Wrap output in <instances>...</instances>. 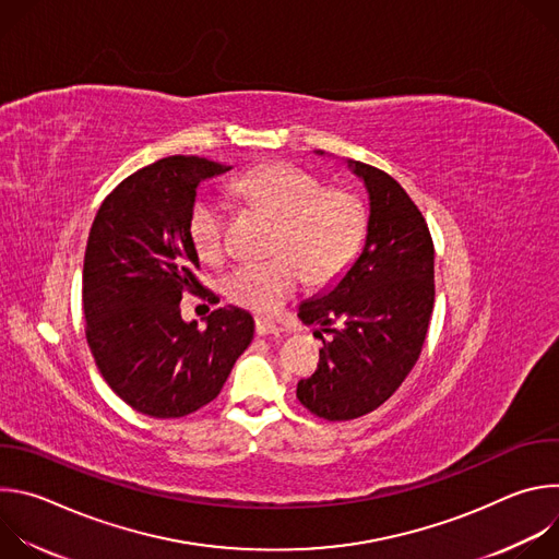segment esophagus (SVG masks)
Listing matches in <instances>:
<instances>
[{
  "mask_svg": "<svg viewBox=\"0 0 559 559\" xmlns=\"http://www.w3.org/2000/svg\"><path fill=\"white\" fill-rule=\"evenodd\" d=\"M257 334L259 336H278V334H283V328L274 321H267V318H257Z\"/></svg>",
  "mask_w": 559,
  "mask_h": 559,
  "instance_id": "obj_1",
  "label": "esophagus"
}]
</instances>
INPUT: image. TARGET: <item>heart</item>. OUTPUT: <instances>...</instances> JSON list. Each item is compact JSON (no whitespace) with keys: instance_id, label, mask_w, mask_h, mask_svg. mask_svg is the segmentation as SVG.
Wrapping results in <instances>:
<instances>
[{"instance_id":"heart-1","label":"heart","mask_w":559,"mask_h":559,"mask_svg":"<svg viewBox=\"0 0 559 559\" xmlns=\"http://www.w3.org/2000/svg\"><path fill=\"white\" fill-rule=\"evenodd\" d=\"M234 192L276 221L272 252L265 263L238 265L225 278L231 302L257 313H276L296 292L305 272L313 285L338 278L354 261L365 210L358 197L325 188L323 181L292 164H265L234 181ZM190 238L207 263L223 259L225 212L216 199L194 203L188 221Z\"/></svg>"}]
</instances>
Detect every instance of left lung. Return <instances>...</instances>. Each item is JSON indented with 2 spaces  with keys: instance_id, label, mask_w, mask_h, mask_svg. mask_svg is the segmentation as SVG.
Listing matches in <instances>:
<instances>
[{
  "instance_id": "1",
  "label": "left lung",
  "mask_w": 559,
  "mask_h": 559,
  "mask_svg": "<svg viewBox=\"0 0 559 559\" xmlns=\"http://www.w3.org/2000/svg\"><path fill=\"white\" fill-rule=\"evenodd\" d=\"M343 164L367 194L362 246L332 285L298 305L302 325L332 334L316 373L296 389L325 420L365 416L403 384L423 352L436 294L433 243L416 203L386 173Z\"/></svg>"
}]
</instances>
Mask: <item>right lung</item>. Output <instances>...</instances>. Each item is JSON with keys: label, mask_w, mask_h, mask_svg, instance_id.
I'll return each mask as SVG.
<instances>
[{"label": "right lung", "mask_w": 559, "mask_h": 559, "mask_svg": "<svg viewBox=\"0 0 559 559\" xmlns=\"http://www.w3.org/2000/svg\"><path fill=\"white\" fill-rule=\"evenodd\" d=\"M229 170L203 156H166L121 181L93 221L86 338L110 389L143 416L181 418L212 403L254 338L241 307L214 309L205 328L183 321L179 307L186 292L203 289L188 229L199 186Z\"/></svg>", "instance_id": "right-lung-1"}]
</instances>
